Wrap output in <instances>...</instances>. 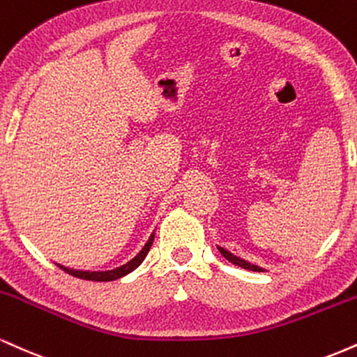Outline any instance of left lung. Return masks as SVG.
Listing matches in <instances>:
<instances>
[{
	"label": "left lung",
	"instance_id": "left-lung-1",
	"mask_svg": "<svg viewBox=\"0 0 357 357\" xmlns=\"http://www.w3.org/2000/svg\"><path fill=\"white\" fill-rule=\"evenodd\" d=\"M218 249H220V252H221V255L225 256L226 259L229 261V263H233V264H236V266H239V268H243V269H249V271L264 273V269H263V268H259V266H256V264H251V263H248V261L241 259V257L234 256L233 252H229V251H227V249L221 248V246H218Z\"/></svg>",
	"mask_w": 357,
	"mask_h": 357
}]
</instances>
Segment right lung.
I'll list each match as a JSON object with an SVG mask.
<instances>
[{"label":"right lung","instance_id":"1","mask_svg":"<svg viewBox=\"0 0 357 357\" xmlns=\"http://www.w3.org/2000/svg\"><path fill=\"white\" fill-rule=\"evenodd\" d=\"M153 241H154V233L149 236L148 243L144 244L143 249H141V251L137 252V255L132 257L131 261H128L126 264L119 266V268L109 269V271H81V269H71V268H66V266H61V264H58V266L63 269V271L71 274V276L86 279V281H114V279H119V278L126 276V274H130L131 271H135L137 266L143 263L146 255H148L149 249H151Z\"/></svg>","mask_w":357,"mask_h":357}]
</instances>
